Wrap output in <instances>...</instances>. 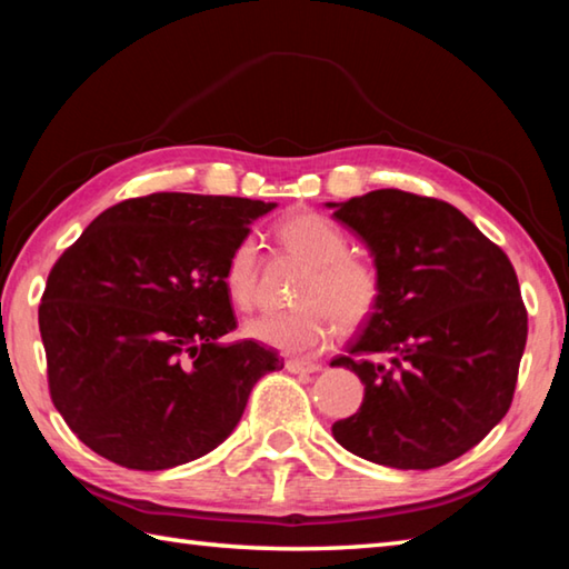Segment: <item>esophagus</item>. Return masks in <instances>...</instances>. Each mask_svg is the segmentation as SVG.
<instances>
[{
	"instance_id": "esophagus-1",
	"label": "esophagus",
	"mask_w": 569,
	"mask_h": 569,
	"mask_svg": "<svg viewBox=\"0 0 569 569\" xmlns=\"http://www.w3.org/2000/svg\"><path fill=\"white\" fill-rule=\"evenodd\" d=\"M286 369L291 373H316V371H321V363L319 361H303V359H288Z\"/></svg>"
}]
</instances>
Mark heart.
Listing matches in <instances>:
<instances>
[{
    "label": "heart",
    "instance_id": "b5f03b06",
    "mask_svg": "<svg viewBox=\"0 0 569 569\" xmlns=\"http://www.w3.org/2000/svg\"><path fill=\"white\" fill-rule=\"evenodd\" d=\"M281 243L313 266L298 293L296 311L263 313L246 323L250 339L283 353H316L336 336V319L343 329L361 326L379 303V276L369 263L349 256V238L321 213L298 210L278 226ZM228 298L240 311L258 301V243L243 238L230 250L223 271Z\"/></svg>",
    "mask_w": 569,
    "mask_h": 569
}]
</instances>
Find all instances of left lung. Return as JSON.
<instances>
[{
  "mask_svg": "<svg viewBox=\"0 0 569 569\" xmlns=\"http://www.w3.org/2000/svg\"><path fill=\"white\" fill-rule=\"evenodd\" d=\"M326 206L369 248L381 286L349 356L331 361L363 383L359 411L333 423V439L373 465H447L512 403L527 343L515 268L445 200L387 188ZM381 355L389 365L372 361Z\"/></svg>",
  "mask_w": 569,
  "mask_h": 569,
  "instance_id": "left-lung-1",
  "label": "left lung"
}]
</instances>
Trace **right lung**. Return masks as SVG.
Masks as SVG:
<instances>
[{"label":"right lung","instance_id":"right-lung-1","mask_svg":"<svg viewBox=\"0 0 569 569\" xmlns=\"http://www.w3.org/2000/svg\"><path fill=\"white\" fill-rule=\"evenodd\" d=\"M276 203L152 192L100 213L47 278L40 333L57 411L128 469H170L230 437L256 381L283 369L236 329L223 271Z\"/></svg>","mask_w":569,"mask_h":569}]
</instances>
